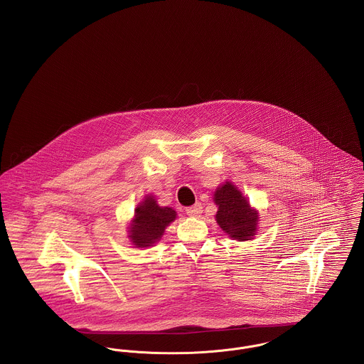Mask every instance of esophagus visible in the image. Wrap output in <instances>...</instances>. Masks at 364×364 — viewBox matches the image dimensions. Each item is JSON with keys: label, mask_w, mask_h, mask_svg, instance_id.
<instances>
[{"label": "esophagus", "mask_w": 364, "mask_h": 364, "mask_svg": "<svg viewBox=\"0 0 364 364\" xmlns=\"http://www.w3.org/2000/svg\"><path fill=\"white\" fill-rule=\"evenodd\" d=\"M186 213L188 214V215H191V217H198L199 214L202 213V205H200L199 202L195 203L193 206H190V208L186 209Z\"/></svg>", "instance_id": "obj_1"}]
</instances>
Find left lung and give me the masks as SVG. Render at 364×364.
<instances>
[{
    "mask_svg": "<svg viewBox=\"0 0 364 364\" xmlns=\"http://www.w3.org/2000/svg\"><path fill=\"white\" fill-rule=\"evenodd\" d=\"M213 200L218 206L215 221L224 232L239 242L255 239L258 213L236 186L225 181L215 190Z\"/></svg>",
    "mask_w": 364,
    "mask_h": 364,
    "instance_id": "1",
    "label": "left lung"
}]
</instances>
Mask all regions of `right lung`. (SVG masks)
Here are the masks:
<instances>
[{"instance_id":"1","label":"right lung","mask_w":364,"mask_h":364,"mask_svg":"<svg viewBox=\"0 0 364 364\" xmlns=\"http://www.w3.org/2000/svg\"><path fill=\"white\" fill-rule=\"evenodd\" d=\"M171 208H162L152 195H147L134 209V218L129 227V237L136 247H149L156 243L165 228L176 220Z\"/></svg>"}]
</instances>
